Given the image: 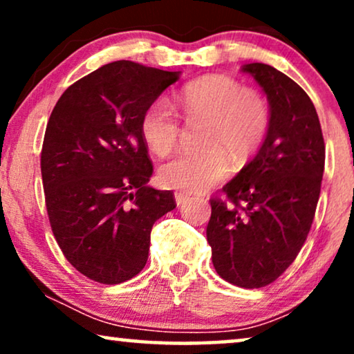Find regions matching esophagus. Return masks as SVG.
<instances>
[{"instance_id": "esophagus-1", "label": "esophagus", "mask_w": 354, "mask_h": 354, "mask_svg": "<svg viewBox=\"0 0 354 354\" xmlns=\"http://www.w3.org/2000/svg\"><path fill=\"white\" fill-rule=\"evenodd\" d=\"M192 200V196L190 195H185V193H176V203H177V206H183V205H187L188 201Z\"/></svg>"}]
</instances>
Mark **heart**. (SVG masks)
Listing matches in <instances>:
<instances>
[{"label":"heart","instance_id":"b5f03b06","mask_svg":"<svg viewBox=\"0 0 354 354\" xmlns=\"http://www.w3.org/2000/svg\"><path fill=\"white\" fill-rule=\"evenodd\" d=\"M176 108L188 124L205 120L198 151H182L159 169L164 187L203 193L229 172V158L245 162L268 135L270 109L258 90L225 75H211L183 86ZM182 125L166 100L153 101L140 120V133L153 153L164 156L176 147Z\"/></svg>","mask_w":354,"mask_h":354}]
</instances>
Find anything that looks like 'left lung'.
Listing matches in <instances>:
<instances>
[{"instance_id":"1","label":"left lung","mask_w":354,"mask_h":354,"mask_svg":"<svg viewBox=\"0 0 354 354\" xmlns=\"http://www.w3.org/2000/svg\"><path fill=\"white\" fill-rule=\"evenodd\" d=\"M261 85L270 125L251 162L212 198L206 229L216 272L243 288L272 283L297 258L321 195L326 145L316 108L297 82L272 66L241 67Z\"/></svg>"}]
</instances>
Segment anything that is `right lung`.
<instances>
[{"label":"right lung","instance_id":"right-lung-1","mask_svg":"<svg viewBox=\"0 0 354 354\" xmlns=\"http://www.w3.org/2000/svg\"><path fill=\"white\" fill-rule=\"evenodd\" d=\"M178 79L138 62H109L72 84L48 120L40 164L53 235L95 282L135 277L147 264L153 224L177 206L171 190L147 185L153 164L140 120Z\"/></svg>","mask_w":354,"mask_h":354}]
</instances>
